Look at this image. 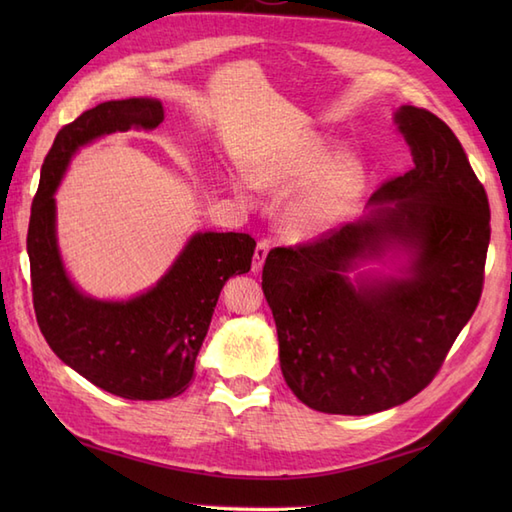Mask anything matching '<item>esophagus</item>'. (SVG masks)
I'll use <instances>...</instances> for the list:
<instances>
[{
    "label": "esophagus",
    "mask_w": 512,
    "mask_h": 512,
    "mask_svg": "<svg viewBox=\"0 0 512 512\" xmlns=\"http://www.w3.org/2000/svg\"><path fill=\"white\" fill-rule=\"evenodd\" d=\"M268 242H259L255 246V255H253V273H259L262 270L264 262H266V255H268Z\"/></svg>",
    "instance_id": "34e87169"
}]
</instances>
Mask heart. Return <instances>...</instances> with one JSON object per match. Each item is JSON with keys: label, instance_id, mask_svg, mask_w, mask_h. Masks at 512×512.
<instances>
[{"label": "heart", "instance_id": "obj_1", "mask_svg": "<svg viewBox=\"0 0 512 512\" xmlns=\"http://www.w3.org/2000/svg\"><path fill=\"white\" fill-rule=\"evenodd\" d=\"M237 198L253 204L255 189L290 193L281 209V228L295 239H312L341 224L356 209L365 187L358 158L323 136H306L259 154L250 165V178L235 180Z\"/></svg>", "mask_w": 512, "mask_h": 512}]
</instances>
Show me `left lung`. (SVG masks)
<instances>
[{
  "label": "left lung",
  "mask_w": 512,
  "mask_h": 512,
  "mask_svg": "<svg viewBox=\"0 0 512 512\" xmlns=\"http://www.w3.org/2000/svg\"><path fill=\"white\" fill-rule=\"evenodd\" d=\"M413 167L369 198L363 220L270 250L262 288L279 363L303 405L369 416L402 405L438 374L477 308L491 211L460 140L436 114H394ZM405 252L398 276L351 270Z\"/></svg>",
  "instance_id": "8db88e82"
}]
</instances>
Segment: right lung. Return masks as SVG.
I'll return each instance as SVG.
<instances>
[{"instance_id":"add662e5","label":"right lung","mask_w":512,"mask_h":512,"mask_svg":"<svg viewBox=\"0 0 512 512\" xmlns=\"http://www.w3.org/2000/svg\"><path fill=\"white\" fill-rule=\"evenodd\" d=\"M158 99L107 101L57 134L41 167L28 226L32 303L52 352L92 385L127 400H165L191 385L228 277L250 270L255 239L246 233H195L149 290L127 301L85 295L65 273L57 244L54 191L72 156L96 138L156 129Z\"/></svg>"}]
</instances>
